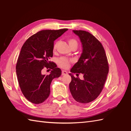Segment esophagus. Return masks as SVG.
Listing matches in <instances>:
<instances>
[{
    "instance_id": "obj_1",
    "label": "esophagus",
    "mask_w": 131,
    "mask_h": 131,
    "mask_svg": "<svg viewBox=\"0 0 131 131\" xmlns=\"http://www.w3.org/2000/svg\"><path fill=\"white\" fill-rule=\"evenodd\" d=\"M68 74V72L65 70H62V75H66Z\"/></svg>"
}]
</instances>
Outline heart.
I'll return each instance as SVG.
<instances>
[{
	"label": "heart",
	"instance_id": "heart-1",
	"mask_svg": "<svg viewBox=\"0 0 131 131\" xmlns=\"http://www.w3.org/2000/svg\"><path fill=\"white\" fill-rule=\"evenodd\" d=\"M68 43L69 44V46H70L71 48H73V47H78V41L75 39L74 38H69L68 39ZM57 46V42H55L54 45H53V50L56 49V47ZM72 62L71 60H69L68 58L66 57H61L57 61V64L58 65L60 66V67L62 68L63 69H68L69 66H70V63Z\"/></svg>",
	"mask_w": 131,
	"mask_h": 131
}]
</instances>
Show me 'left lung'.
I'll return each mask as SVG.
<instances>
[{
    "instance_id": "8db88e82",
    "label": "left lung",
    "mask_w": 131,
    "mask_h": 131,
    "mask_svg": "<svg viewBox=\"0 0 131 131\" xmlns=\"http://www.w3.org/2000/svg\"><path fill=\"white\" fill-rule=\"evenodd\" d=\"M73 32L80 38L83 52L70 71L83 73L84 79L81 80L69 74L71 77L69 88L76 101L87 104L97 99L104 88L108 73L107 58L102 44L91 33L84 30Z\"/></svg>"
}]
</instances>
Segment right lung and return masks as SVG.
<instances>
[{"mask_svg":"<svg viewBox=\"0 0 131 131\" xmlns=\"http://www.w3.org/2000/svg\"><path fill=\"white\" fill-rule=\"evenodd\" d=\"M68 30H41L27 39L22 47L16 74L24 96L33 104H39L47 100L52 80L61 75V69L49 59L53 56L54 41ZM44 67L52 69L51 73H41Z\"/></svg>","mask_w":131,"mask_h":131,"instance_id":"obj_1","label":"right lung"}]
</instances>
